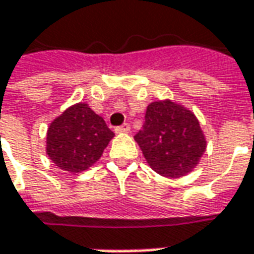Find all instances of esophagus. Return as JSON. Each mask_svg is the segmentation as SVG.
I'll list each match as a JSON object with an SVG mask.
<instances>
[{"label":"esophagus","mask_w":254,"mask_h":254,"mask_svg":"<svg viewBox=\"0 0 254 254\" xmlns=\"http://www.w3.org/2000/svg\"><path fill=\"white\" fill-rule=\"evenodd\" d=\"M130 130V127L127 125V124H124V125H121V127H115V132L117 133H127Z\"/></svg>","instance_id":"34e87169"}]
</instances>
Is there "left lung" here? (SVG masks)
Masks as SVG:
<instances>
[{
	"mask_svg": "<svg viewBox=\"0 0 254 254\" xmlns=\"http://www.w3.org/2000/svg\"><path fill=\"white\" fill-rule=\"evenodd\" d=\"M134 140L150 167L167 178L189 174L206 151V139L194 114L170 100L147 107Z\"/></svg>",
	"mask_w": 254,
	"mask_h": 254,
	"instance_id": "8db88e82",
	"label": "left lung"
}]
</instances>
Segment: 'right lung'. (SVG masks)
I'll return each mask as SVG.
<instances>
[{
    "label": "right lung",
    "mask_w": 254,
    "mask_h": 254,
    "mask_svg": "<svg viewBox=\"0 0 254 254\" xmlns=\"http://www.w3.org/2000/svg\"><path fill=\"white\" fill-rule=\"evenodd\" d=\"M114 137L105 121L84 103L69 107L47 132V154L61 170L77 174L101 157Z\"/></svg>",
    "instance_id": "right-lung-1"
}]
</instances>
